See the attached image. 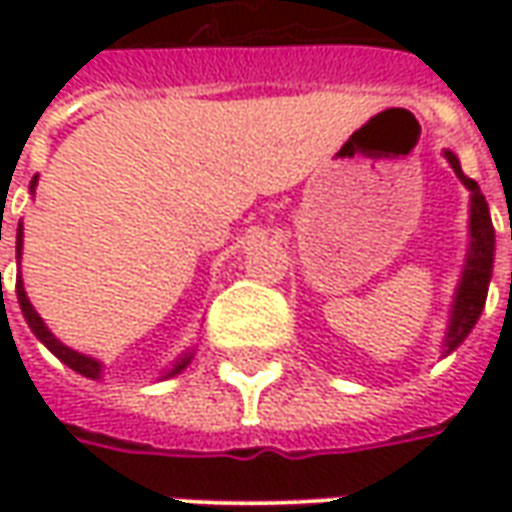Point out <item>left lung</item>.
Segmentation results:
<instances>
[{"instance_id": "8db88e82", "label": "left lung", "mask_w": 512, "mask_h": 512, "mask_svg": "<svg viewBox=\"0 0 512 512\" xmlns=\"http://www.w3.org/2000/svg\"><path fill=\"white\" fill-rule=\"evenodd\" d=\"M444 158L450 161L452 172L458 175L463 186L469 189V246H466V263H463L458 288L452 296L450 323L441 340V356L452 354L458 345L469 337L474 323L480 318L494 274V252H496V233L491 222V211L485 202L483 191L472 178H466L461 169V161L452 150H444Z\"/></svg>"}]
</instances>
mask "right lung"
<instances>
[{
  "label": "right lung",
  "mask_w": 512,
  "mask_h": 512,
  "mask_svg": "<svg viewBox=\"0 0 512 512\" xmlns=\"http://www.w3.org/2000/svg\"><path fill=\"white\" fill-rule=\"evenodd\" d=\"M35 186H38V175L29 180V194H35ZM21 252H24V224L18 222V230H16V263H18V266H21ZM0 277H2V274H0ZM0 290H2V279H0ZM16 296H18V307H21V312H24V321L29 323L32 334H35L40 343L49 348L51 354L60 359L62 365H68L71 370H76L79 376L93 378V381H98V378L104 376V362H101V359H93V356L79 354V351L68 348V345L60 343V340H57V337L51 334L49 326L43 323V318H40L38 312H35V307H32V301H29V296H27V290H24V279H21V274L16 277ZM191 359H194V348L183 351V354L175 359V365L169 367V370H164V373L158 376V381H164V378H172V376H178V373H183Z\"/></svg>",
  "instance_id": "obj_1"
}]
</instances>
